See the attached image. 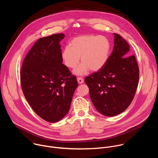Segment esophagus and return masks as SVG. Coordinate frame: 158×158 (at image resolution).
<instances>
[{
	"label": "esophagus",
	"mask_w": 158,
	"mask_h": 158,
	"mask_svg": "<svg viewBox=\"0 0 158 158\" xmlns=\"http://www.w3.org/2000/svg\"><path fill=\"white\" fill-rule=\"evenodd\" d=\"M77 82L79 84H82L84 82V79L82 78V77H78L77 78Z\"/></svg>",
	"instance_id": "obj_1"
}]
</instances>
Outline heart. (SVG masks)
Masks as SVG:
<instances>
[{"label":"heart","instance_id":"1","mask_svg":"<svg viewBox=\"0 0 158 158\" xmlns=\"http://www.w3.org/2000/svg\"><path fill=\"white\" fill-rule=\"evenodd\" d=\"M110 45L107 37L102 35H85L73 39L71 46H67L62 50L61 58L69 68H74L80 60L82 63L76 67L74 73L84 75L89 70L96 72L107 63Z\"/></svg>","mask_w":158,"mask_h":158}]
</instances>
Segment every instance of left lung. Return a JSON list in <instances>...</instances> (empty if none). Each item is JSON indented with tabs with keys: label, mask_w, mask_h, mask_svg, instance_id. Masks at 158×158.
Instances as JSON below:
<instances>
[{
	"label": "left lung",
	"mask_w": 158,
	"mask_h": 158,
	"mask_svg": "<svg viewBox=\"0 0 158 158\" xmlns=\"http://www.w3.org/2000/svg\"><path fill=\"white\" fill-rule=\"evenodd\" d=\"M114 48L102 68L86 77L91 99L101 114L114 116L125 110L136 94L139 77L138 62L130 46L114 33Z\"/></svg>",
	"instance_id": "8db88e82"
}]
</instances>
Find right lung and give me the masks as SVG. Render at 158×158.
I'll use <instances>...</instances> for the list:
<instances>
[{"instance_id": "right-lung-1", "label": "right lung", "mask_w": 158, "mask_h": 158, "mask_svg": "<svg viewBox=\"0 0 158 158\" xmlns=\"http://www.w3.org/2000/svg\"><path fill=\"white\" fill-rule=\"evenodd\" d=\"M64 34L39 39L26 55L20 70L24 95L35 113L49 123L69 112L78 86L76 77L62 64L59 42Z\"/></svg>"}]
</instances>
